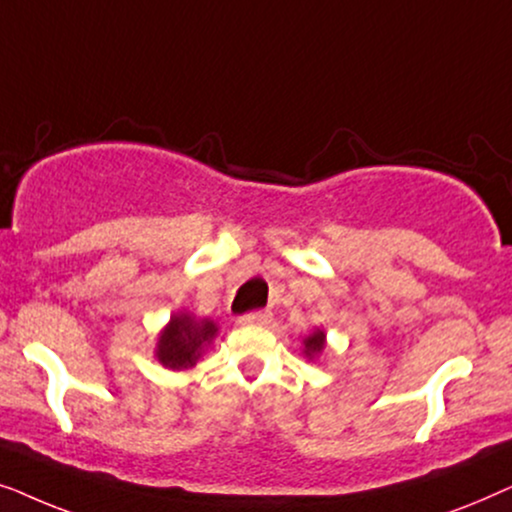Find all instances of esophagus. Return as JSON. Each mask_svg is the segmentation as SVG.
Instances as JSON below:
<instances>
[{
    "instance_id": "34e87169",
    "label": "esophagus",
    "mask_w": 512,
    "mask_h": 512,
    "mask_svg": "<svg viewBox=\"0 0 512 512\" xmlns=\"http://www.w3.org/2000/svg\"><path fill=\"white\" fill-rule=\"evenodd\" d=\"M268 321H270V312H249L240 317L242 326H265Z\"/></svg>"
}]
</instances>
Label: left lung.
Instances as JSON below:
<instances>
[{
	"instance_id": "left-lung-1",
	"label": "left lung",
	"mask_w": 512,
	"mask_h": 512,
	"mask_svg": "<svg viewBox=\"0 0 512 512\" xmlns=\"http://www.w3.org/2000/svg\"><path fill=\"white\" fill-rule=\"evenodd\" d=\"M324 331H314L312 335H307V338L303 340L305 342V354L307 356H314V354H319L321 349H324Z\"/></svg>"
}]
</instances>
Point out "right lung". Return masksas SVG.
Masks as SVG:
<instances>
[{"mask_svg":"<svg viewBox=\"0 0 512 512\" xmlns=\"http://www.w3.org/2000/svg\"><path fill=\"white\" fill-rule=\"evenodd\" d=\"M216 335L214 321H195L188 314H174L158 340V361L172 370H188L200 359L202 349Z\"/></svg>","mask_w":512,"mask_h":512,"instance_id":"add662e5","label":"right lung"}]
</instances>
